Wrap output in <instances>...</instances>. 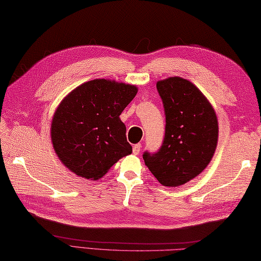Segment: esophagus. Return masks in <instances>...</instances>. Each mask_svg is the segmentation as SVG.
Instances as JSON below:
<instances>
[{
    "instance_id": "1",
    "label": "esophagus",
    "mask_w": 261,
    "mask_h": 261,
    "mask_svg": "<svg viewBox=\"0 0 261 261\" xmlns=\"http://www.w3.org/2000/svg\"><path fill=\"white\" fill-rule=\"evenodd\" d=\"M140 150H141V145H140V143H138V145L134 146V149H132V152H134L135 154H139Z\"/></svg>"
}]
</instances>
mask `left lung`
<instances>
[{
    "instance_id": "left-lung-1",
    "label": "left lung",
    "mask_w": 261,
    "mask_h": 261,
    "mask_svg": "<svg viewBox=\"0 0 261 261\" xmlns=\"http://www.w3.org/2000/svg\"><path fill=\"white\" fill-rule=\"evenodd\" d=\"M166 126L163 146L143 160L160 184L177 187L207 167L218 145V118L198 88L181 77L157 82Z\"/></svg>"
}]
</instances>
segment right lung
<instances>
[{
	"label": "right lung",
	"instance_id": "add662e5",
	"mask_svg": "<svg viewBox=\"0 0 261 261\" xmlns=\"http://www.w3.org/2000/svg\"><path fill=\"white\" fill-rule=\"evenodd\" d=\"M135 85L93 80L76 87L58 105L50 135L55 152L74 174L96 180L132 152L120 120L137 95Z\"/></svg>",
	"mask_w": 261,
	"mask_h": 261
}]
</instances>
